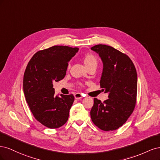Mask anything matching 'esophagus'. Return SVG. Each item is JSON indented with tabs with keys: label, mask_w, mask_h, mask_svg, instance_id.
<instances>
[{
	"label": "esophagus",
	"mask_w": 160,
	"mask_h": 160,
	"mask_svg": "<svg viewBox=\"0 0 160 160\" xmlns=\"http://www.w3.org/2000/svg\"><path fill=\"white\" fill-rule=\"evenodd\" d=\"M82 98H83V95H82V94H81L79 93H77L75 94V98L76 99H80Z\"/></svg>",
	"instance_id": "34e87169"
}]
</instances>
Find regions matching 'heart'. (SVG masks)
<instances>
[{
  "mask_svg": "<svg viewBox=\"0 0 160 160\" xmlns=\"http://www.w3.org/2000/svg\"><path fill=\"white\" fill-rule=\"evenodd\" d=\"M83 62L87 68L90 67H97L98 63V59L93 55L87 54L83 57Z\"/></svg>",
  "mask_w": 160,
  "mask_h": 160,
  "instance_id": "b5f03b06",
  "label": "heart"
}]
</instances>
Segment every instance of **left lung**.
<instances>
[{
    "label": "left lung",
    "mask_w": 160,
    "mask_h": 160,
    "mask_svg": "<svg viewBox=\"0 0 160 160\" xmlns=\"http://www.w3.org/2000/svg\"><path fill=\"white\" fill-rule=\"evenodd\" d=\"M98 53L103 68L100 85L109 99L102 103L94 98L91 110L93 123L101 130L118 129L126 122L134 110L137 98L138 76L130 58L124 53L105 45L91 48Z\"/></svg>",
    "instance_id": "left-lung-1"
}]
</instances>
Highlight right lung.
Returning <instances> with one entry per match:
<instances>
[{"mask_svg": "<svg viewBox=\"0 0 160 160\" xmlns=\"http://www.w3.org/2000/svg\"><path fill=\"white\" fill-rule=\"evenodd\" d=\"M78 51L77 47L53 46L37 52L27 66L24 94L34 117L47 128H60L68 120L74 96H55L52 83L64 78L68 62Z\"/></svg>", "mask_w": 160, "mask_h": 160, "instance_id": "1", "label": "right lung"}]
</instances>
